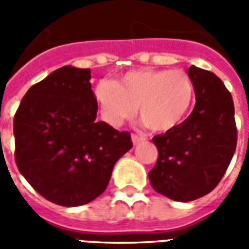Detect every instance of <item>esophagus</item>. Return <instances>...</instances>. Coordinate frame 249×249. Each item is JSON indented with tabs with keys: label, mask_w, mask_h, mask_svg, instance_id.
<instances>
[{
	"label": "esophagus",
	"mask_w": 249,
	"mask_h": 249,
	"mask_svg": "<svg viewBox=\"0 0 249 249\" xmlns=\"http://www.w3.org/2000/svg\"><path fill=\"white\" fill-rule=\"evenodd\" d=\"M131 139H133L134 144H138V143H141L142 141H144L143 137H141V135H137V134H133V135H131Z\"/></svg>",
	"instance_id": "34e87169"
}]
</instances>
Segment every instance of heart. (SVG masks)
I'll return each mask as SVG.
<instances>
[{"mask_svg": "<svg viewBox=\"0 0 249 249\" xmlns=\"http://www.w3.org/2000/svg\"><path fill=\"white\" fill-rule=\"evenodd\" d=\"M95 99L110 126L119 127L139 115L153 131H170L189 114L195 100V84L181 70H135L119 82L102 79Z\"/></svg>", "mask_w": 249, "mask_h": 249, "instance_id": "heart-1", "label": "heart"}]
</instances>
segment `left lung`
Masks as SVG:
<instances>
[{
	"label": "left lung",
	"mask_w": 249,
	"mask_h": 249,
	"mask_svg": "<svg viewBox=\"0 0 249 249\" xmlns=\"http://www.w3.org/2000/svg\"><path fill=\"white\" fill-rule=\"evenodd\" d=\"M196 106L178 127L153 138L158 150L150 184L167 198L188 202L212 192L236 150L233 100L214 73L192 65Z\"/></svg>",
	"instance_id": "1"
}]
</instances>
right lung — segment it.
Instances as JSON below:
<instances>
[{
  "label": "right lung",
  "mask_w": 249,
  "mask_h": 249,
  "mask_svg": "<svg viewBox=\"0 0 249 249\" xmlns=\"http://www.w3.org/2000/svg\"><path fill=\"white\" fill-rule=\"evenodd\" d=\"M89 68L65 65L32 86L13 121L16 163L37 193L79 206L99 197L131 137L98 122Z\"/></svg>",
  "instance_id": "add662e5"
}]
</instances>
